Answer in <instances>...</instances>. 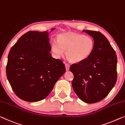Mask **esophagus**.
Returning <instances> with one entry per match:
<instances>
[{
  "mask_svg": "<svg viewBox=\"0 0 125 125\" xmlns=\"http://www.w3.org/2000/svg\"><path fill=\"white\" fill-rule=\"evenodd\" d=\"M65 65L66 70V71H68V70H69V67H70V65H69L68 64H66V63H65Z\"/></svg>",
  "mask_w": 125,
  "mask_h": 125,
  "instance_id": "esophagus-1",
  "label": "esophagus"
}]
</instances>
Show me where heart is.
I'll use <instances>...</instances> for the list:
<instances>
[{
  "label": "heart",
  "mask_w": 125,
  "mask_h": 125,
  "mask_svg": "<svg viewBox=\"0 0 125 125\" xmlns=\"http://www.w3.org/2000/svg\"><path fill=\"white\" fill-rule=\"evenodd\" d=\"M94 46V39L90 36L69 32L57 36V42L51 43V51L56 58L62 56L66 51V56L69 60L79 62L90 56Z\"/></svg>",
  "instance_id": "obj_1"
}]
</instances>
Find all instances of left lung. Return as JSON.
<instances>
[{
	"mask_svg": "<svg viewBox=\"0 0 125 125\" xmlns=\"http://www.w3.org/2000/svg\"><path fill=\"white\" fill-rule=\"evenodd\" d=\"M93 38V53L84 60L72 65V84L75 93L89 104L104 99L111 91L117 78V58L109 41L99 31L83 30Z\"/></svg>",
	"mask_w": 125,
	"mask_h": 125,
	"instance_id": "8db88e82",
	"label": "left lung"
}]
</instances>
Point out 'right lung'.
<instances>
[{"mask_svg": "<svg viewBox=\"0 0 125 125\" xmlns=\"http://www.w3.org/2000/svg\"><path fill=\"white\" fill-rule=\"evenodd\" d=\"M48 34L27 32L9 52L7 79L14 93L24 101L36 102L46 98L65 72L62 61L54 59L50 53Z\"/></svg>", "mask_w": 125, "mask_h": 125, "instance_id": "right-lung-1", "label": "right lung"}]
</instances>
